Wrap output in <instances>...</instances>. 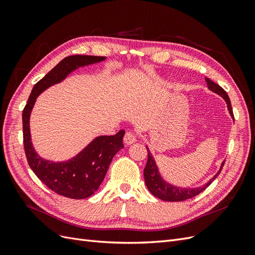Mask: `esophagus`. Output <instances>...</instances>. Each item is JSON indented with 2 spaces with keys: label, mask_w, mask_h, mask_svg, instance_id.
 Returning a JSON list of instances; mask_svg holds the SVG:
<instances>
[{
  "label": "esophagus",
  "mask_w": 255,
  "mask_h": 255,
  "mask_svg": "<svg viewBox=\"0 0 255 255\" xmlns=\"http://www.w3.org/2000/svg\"><path fill=\"white\" fill-rule=\"evenodd\" d=\"M123 141H125L126 144H132L137 141V136L133 132H128L125 135V138H123Z\"/></svg>",
  "instance_id": "34e87169"
}]
</instances>
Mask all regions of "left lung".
I'll return each mask as SVG.
<instances>
[{
  "label": "left lung",
  "mask_w": 255,
  "mask_h": 255,
  "mask_svg": "<svg viewBox=\"0 0 255 255\" xmlns=\"http://www.w3.org/2000/svg\"><path fill=\"white\" fill-rule=\"evenodd\" d=\"M206 83H207V87L210 88L212 91L218 94L219 96H221L223 99L226 100V102L228 104V109L229 112L232 116L234 119V115H233V110H232V105H231V101L230 98L228 96V94L226 92V90L223 89L222 87H220L218 84H216L215 82L211 81L208 78L205 79ZM146 151H148V160H146V165L143 169V176H144V182L146 187L150 190L151 194L156 197L163 201H170V202H179V201H185L187 199H191L196 196H198L200 192H202L206 187L210 186L212 184V182L217 177L220 173V171L222 170V167L225 165V161H223L220 170L218 171V173L216 174L212 180H210V182L206 183L205 185H203L202 187L199 188H179L172 186V185L166 183L161 176L159 175L157 166L155 164V160L152 157L151 152L149 151V149L146 148Z\"/></svg>",
  "instance_id": "obj_1"
}]
</instances>
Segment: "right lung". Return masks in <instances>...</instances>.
<instances>
[{
  "mask_svg": "<svg viewBox=\"0 0 255 255\" xmlns=\"http://www.w3.org/2000/svg\"><path fill=\"white\" fill-rule=\"evenodd\" d=\"M104 56L72 55L64 58L44 75L30 92L27 103L22 113L23 144L27 163L45 186L56 194L70 199L90 197L103 182L107 169L115 154L123 148L125 130L114 136H100L91 141L78 155L63 163H53L38 156L29 134V116L37 97L43 90L66 79V76L79 67L99 63Z\"/></svg>",
  "mask_w": 255,
  "mask_h": 255,
  "instance_id": "right-lung-1",
  "label": "right lung"
}]
</instances>
